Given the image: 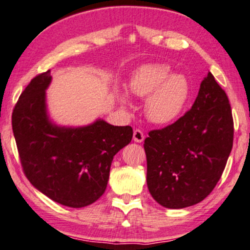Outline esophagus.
<instances>
[{
	"label": "esophagus",
	"instance_id": "obj_1",
	"mask_svg": "<svg viewBox=\"0 0 250 250\" xmlns=\"http://www.w3.org/2000/svg\"><path fill=\"white\" fill-rule=\"evenodd\" d=\"M144 139H145V136H144L143 131L140 130H134L133 132V140L136 143H143Z\"/></svg>",
	"mask_w": 250,
	"mask_h": 250
}]
</instances>
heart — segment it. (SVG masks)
I'll use <instances>...</instances> for the list:
<instances>
[{
	"label": "heart",
	"instance_id": "heart-1",
	"mask_svg": "<svg viewBox=\"0 0 250 250\" xmlns=\"http://www.w3.org/2000/svg\"><path fill=\"white\" fill-rule=\"evenodd\" d=\"M130 91L138 97H147L145 113L155 124H167L174 120L186 105L189 87L186 78L172 75L165 64H146L132 75ZM125 105L128 104L126 93L120 96Z\"/></svg>",
	"mask_w": 250,
	"mask_h": 250
}]
</instances>
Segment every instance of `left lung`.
I'll return each instance as SVG.
<instances>
[{
	"label": "left lung",
	"instance_id": "obj_1",
	"mask_svg": "<svg viewBox=\"0 0 250 250\" xmlns=\"http://www.w3.org/2000/svg\"><path fill=\"white\" fill-rule=\"evenodd\" d=\"M233 138L228 97L208 72L192 108L145 139L146 181L154 200L178 209L207 198L221 178Z\"/></svg>",
	"mask_w": 250,
	"mask_h": 250
}]
</instances>
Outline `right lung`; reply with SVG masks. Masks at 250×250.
I'll return each mask as SVG.
<instances>
[{"instance_id":"obj_1","label":"right lung","mask_w":250,"mask_h":250,"mask_svg":"<svg viewBox=\"0 0 250 250\" xmlns=\"http://www.w3.org/2000/svg\"><path fill=\"white\" fill-rule=\"evenodd\" d=\"M50 71L31 79L13 111V132L21 165L32 186L63 206L81 208L106 189L111 163L131 143V126L98 119L83 127H62L50 122L45 90Z\"/></svg>"}]
</instances>
